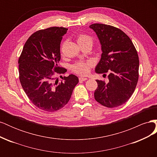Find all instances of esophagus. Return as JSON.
I'll list each match as a JSON object with an SVG mask.
<instances>
[{"label": "esophagus", "instance_id": "34e87169", "mask_svg": "<svg viewBox=\"0 0 157 157\" xmlns=\"http://www.w3.org/2000/svg\"><path fill=\"white\" fill-rule=\"evenodd\" d=\"M78 80L80 82H82V81H85V80H87V78H84V77H79Z\"/></svg>", "mask_w": 157, "mask_h": 157}]
</instances>
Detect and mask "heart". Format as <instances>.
Returning <instances> with one entry per match:
<instances>
[{"label": "heart", "instance_id": "1", "mask_svg": "<svg viewBox=\"0 0 157 157\" xmlns=\"http://www.w3.org/2000/svg\"><path fill=\"white\" fill-rule=\"evenodd\" d=\"M77 42L78 44L82 46L93 45L94 40L92 36L84 33H80L77 35ZM93 66L92 62L90 61H78L71 66V69L73 73L78 75H87L90 71V69Z\"/></svg>", "mask_w": 157, "mask_h": 157}]
</instances>
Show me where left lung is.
<instances>
[{
  "mask_svg": "<svg viewBox=\"0 0 157 157\" xmlns=\"http://www.w3.org/2000/svg\"><path fill=\"white\" fill-rule=\"evenodd\" d=\"M90 27L96 33L103 52L96 73H109L107 84L96 80L94 98L108 108L120 106L132 96L138 81L137 50L129 36L117 27L102 23H94Z\"/></svg>",
  "mask_w": 157,
  "mask_h": 157,
  "instance_id": "1",
  "label": "left lung"
}]
</instances>
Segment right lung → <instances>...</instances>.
I'll return each mask as SVG.
<instances>
[{
	"mask_svg": "<svg viewBox=\"0 0 157 157\" xmlns=\"http://www.w3.org/2000/svg\"><path fill=\"white\" fill-rule=\"evenodd\" d=\"M67 30L52 27L33 33L18 59L21 86L31 101L42 111L54 112L63 107L78 82L74 75L62 77L61 81L55 79L56 75L67 71L58 63L61 40Z\"/></svg>",
	"mask_w": 157,
	"mask_h": 157,
	"instance_id": "obj_1",
	"label": "right lung"
}]
</instances>
